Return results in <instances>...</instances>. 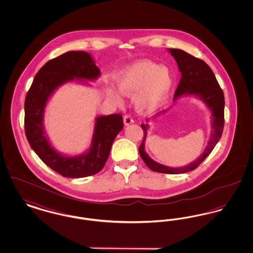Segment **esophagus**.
Returning <instances> with one entry per match:
<instances>
[{
    "label": "esophagus",
    "mask_w": 253,
    "mask_h": 253,
    "mask_svg": "<svg viewBox=\"0 0 253 253\" xmlns=\"http://www.w3.org/2000/svg\"><path fill=\"white\" fill-rule=\"evenodd\" d=\"M123 123H124L125 126H128V125L133 123V120H132L130 116H125V117L123 118Z\"/></svg>",
    "instance_id": "esophagus-1"
}]
</instances>
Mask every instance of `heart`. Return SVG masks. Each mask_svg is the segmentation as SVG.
<instances>
[{
    "label": "heart",
    "instance_id": "1",
    "mask_svg": "<svg viewBox=\"0 0 253 253\" xmlns=\"http://www.w3.org/2000/svg\"><path fill=\"white\" fill-rule=\"evenodd\" d=\"M117 84L119 90L114 87L106 89L108 98L121 105V92L124 96L135 94V109L148 115L157 112L167 102L172 87V76L165 65H157L149 60H136L121 70Z\"/></svg>",
    "mask_w": 253,
    "mask_h": 253
}]
</instances>
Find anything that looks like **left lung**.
<instances>
[{
	"instance_id": "left-lung-1",
	"label": "left lung",
	"mask_w": 253,
	"mask_h": 253,
	"mask_svg": "<svg viewBox=\"0 0 253 253\" xmlns=\"http://www.w3.org/2000/svg\"><path fill=\"white\" fill-rule=\"evenodd\" d=\"M169 53L173 57L177 63L178 70L181 73L180 82L175 91L173 100H177L182 96H194L201 100L208 110L211 112V132L208 145L203 153L193 162L183 167H169L155 161L145 151V140L147 137L148 130L150 128L149 122L157 120L158 117L164 115L167 110L156 115L151 120H146V124H141L144 132V137L142 143L139 146V155L143 159L145 164L154 171L178 174L193 170L199 166V164L208 157L214 149L222 136L224 129V108H225V97L222 89L217 83L216 78L211 67L202 60H199L189 53L181 49L168 48Z\"/></svg>"
}]
</instances>
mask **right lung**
Returning a JSON list of instances; mask_svg holds the SVG:
<instances>
[{"label": "right lung", "mask_w": 253, "mask_h": 253, "mask_svg": "<svg viewBox=\"0 0 253 253\" xmlns=\"http://www.w3.org/2000/svg\"><path fill=\"white\" fill-rule=\"evenodd\" d=\"M92 55L84 51H68L47 61L37 73L24 101V129L32 150L48 167L64 177L79 178L96 174L104 167L112 144L123 129L119 114L95 119L91 144L80 155L59 152L49 139L44 113L50 98L67 83L91 86L100 76Z\"/></svg>", "instance_id": "add662e5"}]
</instances>
